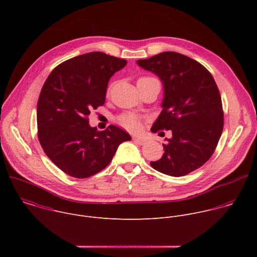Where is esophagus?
<instances>
[{
  "label": "esophagus",
  "mask_w": 257,
  "mask_h": 257,
  "mask_svg": "<svg viewBox=\"0 0 257 257\" xmlns=\"http://www.w3.org/2000/svg\"><path fill=\"white\" fill-rule=\"evenodd\" d=\"M133 140H134L136 143H138V144H143V143H145V141H146V139H145L144 137H142V136H137V135H134V136H133Z\"/></svg>",
  "instance_id": "obj_1"
}]
</instances>
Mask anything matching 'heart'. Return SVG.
I'll return each mask as SVG.
<instances>
[{"label": "heart", "instance_id": "b5f03b06", "mask_svg": "<svg viewBox=\"0 0 257 257\" xmlns=\"http://www.w3.org/2000/svg\"><path fill=\"white\" fill-rule=\"evenodd\" d=\"M157 80L156 78L154 77H141L138 79L137 83H143V82H151V81H155ZM119 123L127 128V129H130V130H135L138 128L139 126V123H138V119L135 115L133 114H129V113H126V114H123L119 117L118 119Z\"/></svg>", "mask_w": 257, "mask_h": 257}]
</instances>
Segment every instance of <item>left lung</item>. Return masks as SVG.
Instances as JSON below:
<instances>
[{"instance_id":"8db88e82","label":"left lung","mask_w":257,"mask_h":257,"mask_svg":"<svg viewBox=\"0 0 257 257\" xmlns=\"http://www.w3.org/2000/svg\"><path fill=\"white\" fill-rule=\"evenodd\" d=\"M162 81V112L153 132L171 130L162 159L151 166L181 177L200 168L212 156L224 127L222 98L210 73L200 63L176 52L136 62Z\"/></svg>"}]
</instances>
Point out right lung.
<instances>
[{
	"instance_id": "right-lung-1",
	"label": "right lung",
	"mask_w": 257,
	"mask_h": 257,
	"mask_svg": "<svg viewBox=\"0 0 257 257\" xmlns=\"http://www.w3.org/2000/svg\"><path fill=\"white\" fill-rule=\"evenodd\" d=\"M126 60L91 52L69 59L47 78L38 101L39 140L49 159L64 173L88 178L111 163L118 146L131 136L111 125L91 127V108L102 105L108 80Z\"/></svg>"
}]
</instances>
